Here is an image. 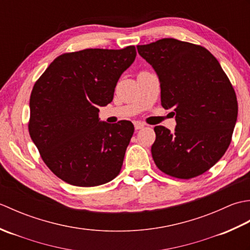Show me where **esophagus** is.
Segmentation results:
<instances>
[{
  "instance_id": "obj_1",
  "label": "esophagus",
  "mask_w": 250,
  "mask_h": 250,
  "mask_svg": "<svg viewBox=\"0 0 250 250\" xmlns=\"http://www.w3.org/2000/svg\"><path fill=\"white\" fill-rule=\"evenodd\" d=\"M145 126V124H143V122H140V121H135L134 122V128L135 130H140V129H143Z\"/></svg>"
}]
</instances>
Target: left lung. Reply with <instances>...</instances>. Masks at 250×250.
Returning a JSON list of instances; mask_svg holds the SVG:
<instances>
[{
	"label": "left lung",
	"instance_id": "obj_1",
	"mask_svg": "<svg viewBox=\"0 0 250 250\" xmlns=\"http://www.w3.org/2000/svg\"><path fill=\"white\" fill-rule=\"evenodd\" d=\"M160 79L161 105L174 108V132L155 126L151 155L169 176L190 179L214 167L229 147L237 119L236 94L218 60L204 47L175 39L139 45Z\"/></svg>",
	"mask_w": 250,
	"mask_h": 250
}]
</instances>
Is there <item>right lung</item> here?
Here are the masks:
<instances>
[{"mask_svg": "<svg viewBox=\"0 0 250 250\" xmlns=\"http://www.w3.org/2000/svg\"><path fill=\"white\" fill-rule=\"evenodd\" d=\"M134 46L66 52L50 63L30 97L29 133L56 176L94 187L120 173L134 132L129 120H99V106L113 101L121 74L134 62Z\"/></svg>", "mask_w": 250, "mask_h": 250, "instance_id": "right-lung-1", "label": "right lung"}]
</instances>
